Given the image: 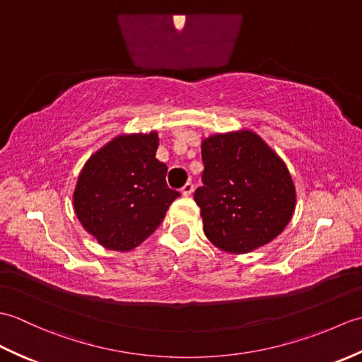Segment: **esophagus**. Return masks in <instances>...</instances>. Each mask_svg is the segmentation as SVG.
Wrapping results in <instances>:
<instances>
[{"label":"esophagus","mask_w":362,"mask_h":362,"mask_svg":"<svg viewBox=\"0 0 362 362\" xmlns=\"http://www.w3.org/2000/svg\"><path fill=\"white\" fill-rule=\"evenodd\" d=\"M180 191H182L183 196H191V194H193V191H194V185L191 182H188V183H185V185H183V188Z\"/></svg>","instance_id":"obj_1"}]
</instances>
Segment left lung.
I'll list each match as a JSON object with an SVG mask.
<instances>
[{"label": "left lung", "mask_w": 362, "mask_h": 362, "mask_svg": "<svg viewBox=\"0 0 362 362\" xmlns=\"http://www.w3.org/2000/svg\"><path fill=\"white\" fill-rule=\"evenodd\" d=\"M202 183L194 193L205 236L228 253L271 243L292 218L296 188L286 165L250 130L202 141Z\"/></svg>", "instance_id": "1"}]
</instances>
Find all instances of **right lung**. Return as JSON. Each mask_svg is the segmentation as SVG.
<instances>
[{
  "label": "right lung",
  "mask_w": 362,
  "mask_h": 362,
  "mask_svg": "<svg viewBox=\"0 0 362 362\" xmlns=\"http://www.w3.org/2000/svg\"><path fill=\"white\" fill-rule=\"evenodd\" d=\"M157 132L119 135L88 158L74 189L82 227L105 249L127 252L161 224L179 191L156 158Z\"/></svg>",
  "instance_id": "obj_1"
}]
</instances>
